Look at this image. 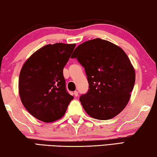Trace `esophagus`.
<instances>
[{"label":"esophagus","instance_id":"esophagus-1","mask_svg":"<svg viewBox=\"0 0 157 157\" xmlns=\"http://www.w3.org/2000/svg\"><path fill=\"white\" fill-rule=\"evenodd\" d=\"M74 95H75V96L77 97L78 95V91H74Z\"/></svg>","mask_w":157,"mask_h":157}]
</instances>
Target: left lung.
Segmentation results:
<instances>
[{"label": "left lung", "mask_w": 157, "mask_h": 157, "mask_svg": "<svg viewBox=\"0 0 157 157\" xmlns=\"http://www.w3.org/2000/svg\"><path fill=\"white\" fill-rule=\"evenodd\" d=\"M85 69L89 89L80 102L87 114L98 120L116 116L125 108L135 82V71L125 52L100 38L86 41L75 49Z\"/></svg>", "instance_id": "obj_1"}]
</instances>
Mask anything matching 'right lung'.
<instances>
[{"label": "right lung", "instance_id": "1", "mask_svg": "<svg viewBox=\"0 0 157 157\" xmlns=\"http://www.w3.org/2000/svg\"><path fill=\"white\" fill-rule=\"evenodd\" d=\"M76 44L45 45L32 54L22 66L19 76V94L26 110L44 122L64 115L74 99L66 89L63 69Z\"/></svg>", "mask_w": 157, "mask_h": 157}]
</instances>
